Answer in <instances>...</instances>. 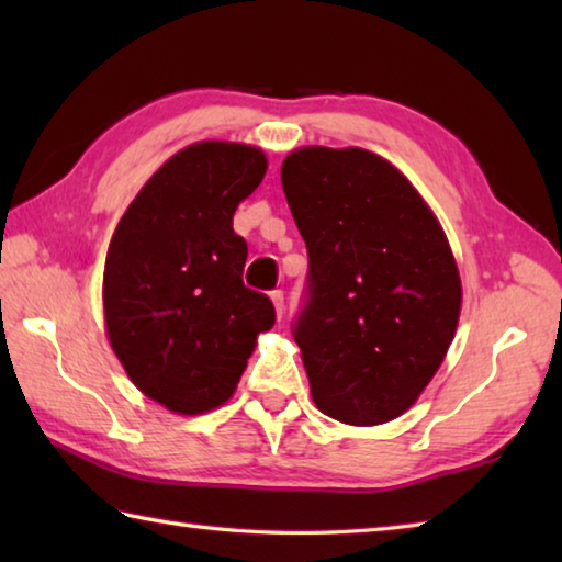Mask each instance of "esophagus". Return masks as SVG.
<instances>
[{"mask_svg": "<svg viewBox=\"0 0 562 562\" xmlns=\"http://www.w3.org/2000/svg\"><path fill=\"white\" fill-rule=\"evenodd\" d=\"M270 297H272L274 310H278V317H282V312H284V294H282V290H272Z\"/></svg>", "mask_w": 562, "mask_h": 562, "instance_id": "34e87169", "label": "esophagus"}]
</instances>
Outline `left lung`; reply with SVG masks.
<instances>
[{"mask_svg": "<svg viewBox=\"0 0 562 562\" xmlns=\"http://www.w3.org/2000/svg\"><path fill=\"white\" fill-rule=\"evenodd\" d=\"M282 188L307 245L304 304L292 322L322 414L392 422L449 351L461 280L449 240L414 186L364 148H300Z\"/></svg>", "mask_w": 562, "mask_h": 562, "instance_id": "8db88e82", "label": "left lung"}]
</instances>
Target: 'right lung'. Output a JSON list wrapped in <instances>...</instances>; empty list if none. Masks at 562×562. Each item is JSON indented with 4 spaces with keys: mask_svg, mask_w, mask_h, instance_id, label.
<instances>
[{
    "mask_svg": "<svg viewBox=\"0 0 562 562\" xmlns=\"http://www.w3.org/2000/svg\"><path fill=\"white\" fill-rule=\"evenodd\" d=\"M268 170L262 150L203 140L160 166L116 225L103 270L111 347L131 382L176 414L233 396L260 331L268 294L245 288L240 201Z\"/></svg>",
    "mask_w": 562,
    "mask_h": 562,
    "instance_id": "right-lung-1",
    "label": "right lung"
}]
</instances>
